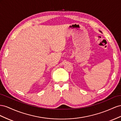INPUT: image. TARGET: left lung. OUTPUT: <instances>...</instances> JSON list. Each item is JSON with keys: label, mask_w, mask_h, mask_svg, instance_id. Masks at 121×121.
I'll use <instances>...</instances> for the list:
<instances>
[{"label": "left lung", "mask_w": 121, "mask_h": 121, "mask_svg": "<svg viewBox=\"0 0 121 121\" xmlns=\"http://www.w3.org/2000/svg\"><path fill=\"white\" fill-rule=\"evenodd\" d=\"M100 32H101V31H100Z\"/></svg>", "instance_id": "8db88e82"}]
</instances>
